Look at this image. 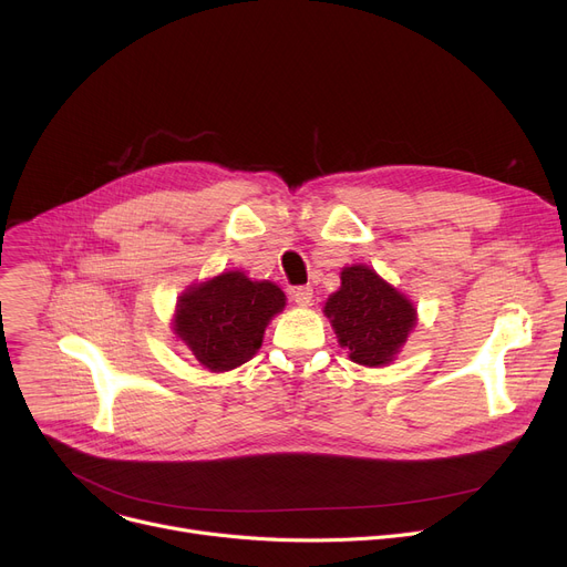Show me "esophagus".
I'll use <instances>...</instances> for the list:
<instances>
[{"label":"esophagus","mask_w":567,"mask_h":567,"mask_svg":"<svg viewBox=\"0 0 567 567\" xmlns=\"http://www.w3.org/2000/svg\"><path fill=\"white\" fill-rule=\"evenodd\" d=\"M312 296H315V291H312V287H310V285H301V287H293V289H291V299H293V303H296V306H301V308L312 306Z\"/></svg>","instance_id":"34e87169"}]
</instances>
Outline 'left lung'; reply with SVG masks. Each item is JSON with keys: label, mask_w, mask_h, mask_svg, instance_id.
<instances>
[{"label": "left lung", "mask_w": 567, "mask_h": 567, "mask_svg": "<svg viewBox=\"0 0 567 567\" xmlns=\"http://www.w3.org/2000/svg\"><path fill=\"white\" fill-rule=\"evenodd\" d=\"M338 340L361 365H385L406 342L415 323L411 301L383 282L372 268L355 264L342 271V287L326 301Z\"/></svg>", "instance_id": "8db88e82"}]
</instances>
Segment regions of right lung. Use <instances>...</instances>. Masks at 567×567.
<instances>
[{"mask_svg":"<svg viewBox=\"0 0 567 567\" xmlns=\"http://www.w3.org/2000/svg\"><path fill=\"white\" fill-rule=\"evenodd\" d=\"M282 308L285 293L278 285L229 271L190 287L178 299L174 331L204 368L225 372L252 359L268 319Z\"/></svg>","mask_w":567,"mask_h":567,"instance_id":"add662e5","label":"right lung"}]
</instances>
